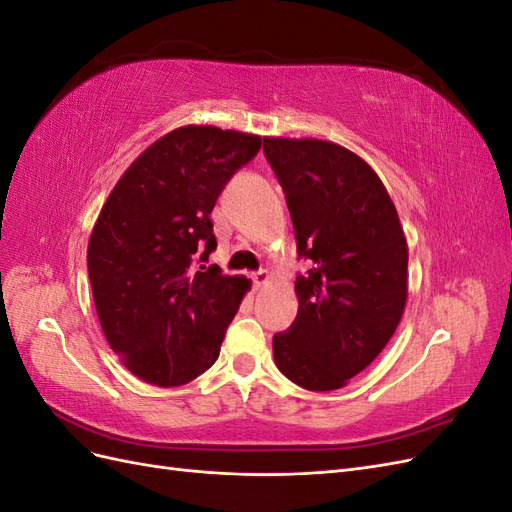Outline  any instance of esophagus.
<instances>
[{"label":"esophagus","instance_id":"esophagus-1","mask_svg":"<svg viewBox=\"0 0 512 512\" xmlns=\"http://www.w3.org/2000/svg\"><path fill=\"white\" fill-rule=\"evenodd\" d=\"M269 280V273L265 271V269H260V271H254L252 273V282H254V288H260L262 284H265Z\"/></svg>","mask_w":512,"mask_h":512}]
</instances>
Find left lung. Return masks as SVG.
Segmentation results:
<instances>
[{"label":"left lung","mask_w":512,"mask_h":512,"mask_svg":"<svg viewBox=\"0 0 512 512\" xmlns=\"http://www.w3.org/2000/svg\"><path fill=\"white\" fill-rule=\"evenodd\" d=\"M286 194L299 258V312L273 335L282 374L335 391L389 344L408 297V245L380 177L356 153L316 138H265Z\"/></svg>","instance_id":"8db88e82"}]
</instances>
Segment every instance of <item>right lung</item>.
I'll return each mask as SVG.
<instances>
[{
    "mask_svg": "<svg viewBox=\"0 0 512 512\" xmlns=\"http://www.w3.org/2000/svg\"><path fill=\"white\" fill-rule=\"evenodd\" d=\"M260 136L185 126L162 136L117 181L87 247L102 331L134 376L181 386L209 369L250 280L195 269L218 247L211 211Z\"/></svg>",
    "mask_w": 512,
    "mask_h": 512,
    "instance_id": "right-lung-1",
    "label": "right lung"
}]
</instances>
